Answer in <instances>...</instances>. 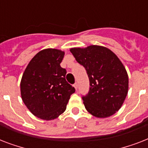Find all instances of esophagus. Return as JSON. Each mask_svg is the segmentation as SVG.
<instances>
[{
	"mask_svg": "<svg viewBox=\"0 0 148 148\" xmlns=\"http://www.w3.org/2000/svg\"><path fill=\"white\" fill-rule=\"evenodd\" d=\"M73 86H74V88L77 90V87H78V84H77V83H74V84H73Z\"/></svg>",
	"mask_w": 148,
	"mask_h": 148,
	"instance_id": "esophagus-1",
	"label": "esophagus"
}]
</instances>
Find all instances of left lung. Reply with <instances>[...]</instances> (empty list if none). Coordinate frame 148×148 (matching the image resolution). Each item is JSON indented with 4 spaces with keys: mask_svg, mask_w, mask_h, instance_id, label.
<instances>
[{
    "mask_svg": "<svg viewBox=\"0 0 148 148\" xmlns=\"http://www.w3.org/2000/svg\"><path fill=\"white\" fill-rule=\"evenodd\" d=\"M88 74L90 88L82 100L86 110L108 117L119 110L128 90V76L119 58L107 47L91 45L70 50Z\"/></svg>",
    "mask_w": 148,
    "mask_h": 148,
    "instance_id": "8db88e82",
    "label": "left lung"
}]
</instances>
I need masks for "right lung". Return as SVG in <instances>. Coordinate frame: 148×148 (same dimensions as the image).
<instances>
[{
  "label": "right lung",
  "mask_w": 148,
  "mask_h": 148,
  "mask_svg": "<svg viewBox=\"0 0 148 148\" xmlns=\"http://www.w3.org/2000/svg\"><path fill=\"white\" fill-rule=\"evenodd\" d=\"M64 52L45 49L29 62L21 82V94L24 104L34 116L53 120L64 112L70 97L75 89L65 79L67 71L60 64Z\"/></svg>",
  "instance_id": "add662e5"
}]
</instances>
